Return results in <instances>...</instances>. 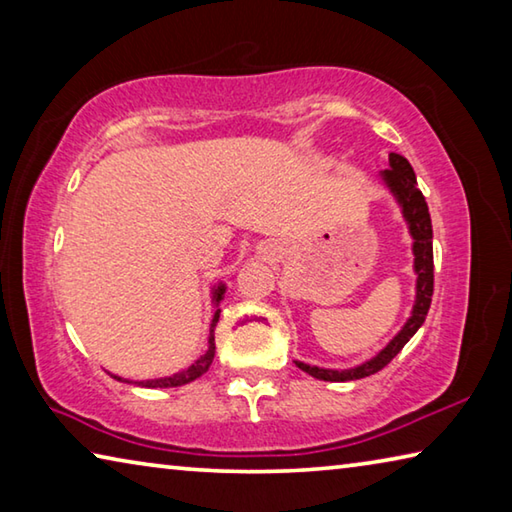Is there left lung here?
I'll return each mask as SVG.
<instances>
[{"label":"left lung","instance_id":"1","mask_svg":"<svg viewBox=\"0 0 512 512\" xmlns=\"http://www.w3.org/2000/svg\"><path fill=\"white\" fill-rule=\"evenodd\" d=\"M388 162H391V169H384L379 173L381 183L388 187V192L395 196L397 205L402 207V216L406 225H409V232L413 237V268H415V275H418V280H415L413 311L409 320L404 323V327L393 336V341L388 343L384 350L377 352L375 357L368 359L366 363H361V366H354L348 370H332V368H318V366H309V363L296 361V366L300 370H305L307 375L316 379L352 381V379H363V377L375 375V372L388 366V363L397 357V352L411 341V336L418 332L420 325L424 323V318H427L431 296H433V230H431L429 207L418 189V180H415V173L409 160L397 153H391L388 155Z\"/></svg>","mask_w":512,"mask_h":512}]
</instances>
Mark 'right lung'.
Instances as JSON below:
<instances>
[{"label":"right lung","instance_id":"add662e5","mask_svg":"<svg viewBox=\"0 0 512 512\" xmlns=\"http://www.w3.org/2000/svg\"><path fill=\"white\" fill-rule=\"evenodd\" d=\"M223 293H225V287H223V284H219V287L214 289V302H216V305H219V302L223 300ZM219 314H221V309H216L214 311V318H212V325H210V339H207V352L203 354L201 359H196L187 370L176 372V375H171V377L146 379V381H137V384L146 386V388H173V386H185V384H189V381H194V379H198L201 375H205V372L210 370L212 359H214V350H216V345H214V327H216V323H219ZM112 377L121 379L117 375H112Z\"/></svg>","mask_w":512,"mask_h":512}]
</instances>
